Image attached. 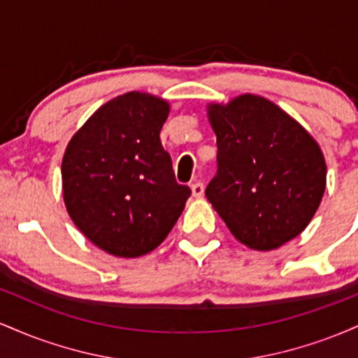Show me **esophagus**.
<instances>
[{"label": "esophagus", "mask_w": 358, "mask_h": 358, "mask_svg": "<svg viewBox=\"0 0 358 358\" xmlns=\"http://www.w3.org/2000/svg\"><path fill=\"white\" fill-rule=\"evenodd\" d=\"M203 183L202 182H193L192 183V193H193V196H195V199H200V196L203 195Z\"/></svg>", "instance_id": "34e87169"}]
</instances>
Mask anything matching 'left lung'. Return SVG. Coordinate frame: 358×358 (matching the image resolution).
<instances>
[{
  "label": "left lung",
  "instance_id": "left-lung-1",
  "mask_svg": "<svg viewBox=\"0 0 358 358\" xmlns=\"http://www.w3.org/2000/svg\"><path fill=\"white\" fill-rule=\"evenodd\" d=\"M215 178L205 195L237 241L273 250L299 236L322 203L327 163L316 139L273 101L241 94L210 102Z\"/></svg>",
  "mask_w": 358,
  "mask_h": 358
}]
</instances>
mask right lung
<instances>
[{"label": "right lung", "mask_w": 358, "mask_h": 358, "mask_svg": "<svg viewBox=\"0 0 358 358\" xmlns=\"http://www.w3.org/2000/svg\"><path fill=\"white\" fill-rule=\"evenodd\" d=\"M170 102L139 90L102 104L62 159L69 215L94 245L139 257L166 239L192 190L178 185L159 131Z\"/></svg>", "instance_id": "add662e5"}]
</instances>
